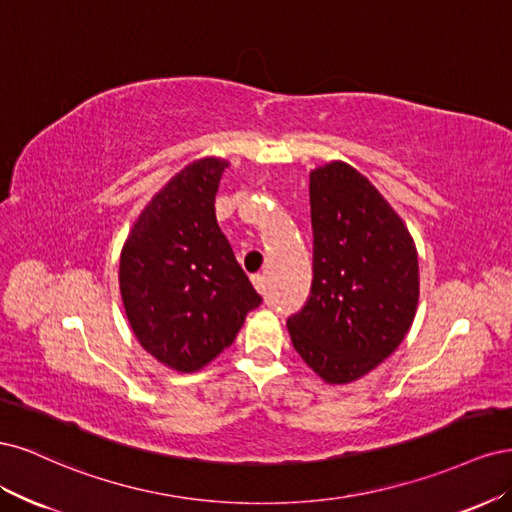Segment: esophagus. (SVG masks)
<instances>
[{
  "label": "esophagus",
  "instance_id": "34e87169",
  "mask_svg": "<svg viewBox=\"0 0 512 512\" xmlns=\"http://www.w3.org/2000/svg\"><path fill=\"white\" fill-rule=\"evenodd\" d=\"M252 282H254V288H256L258 292H265V290H267V280H265V275H260V273L252 275Z\"/></svg>",
  "mask_w": 512,
  "mask_h": 512
}]
</instances>
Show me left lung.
<instances>
[{
  "label": "left lung",
  "instance_id": "obj_1",
  "mask_svg": "<svg viewBox=\"0 0 512 512\" xmlns=\"http://www.w3.org/2000/svg\"><path fill=\"white\" fill-rule=\"evenodd\" d=\"M314 280L288 318L294 350L329 384L369 374L404 342L418 303L408 228L359 170L331 162L309 175Z\"/></svg>",
  "mask_w": 512,
  "mask_h": 512
}]
</instances>
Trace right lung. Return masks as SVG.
Segmentation results:
<instances>
[{
    "label": "right lung",
    "mask_w": 512,
    "mask_h": 512,
    "mask_svg": "<svg viewBox=\"0 0 512 512\" xmlns=\"http://www.w3.org/2000/svg\"><path fill=\"white\" fill-rule=\"evenodd\" d=\"M228 162L185 166L153 196L121 250L119 286L141 346L190 374L228 348L262 297L215 218Z\"/></svg>",
    "instance_id": "right-lung-1"
}]
</instances>
